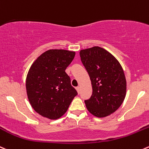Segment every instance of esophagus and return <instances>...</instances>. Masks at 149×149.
Returning a JSON list of instances; mask_svg holds the SVG:
<instances>
[{
	"mask_svg": "<svg viewBox=\"0 0 149 149\" xmlns=\"http://www.w3.org/2000/svg\"><path fill=\"white\" fill-rule=\"evenodd\" d=\"M76 90H77L78 93H79L80 92V86H77V87H76Z\"/></svg>",
	"mask_w": 149,
	"mask_h": 149,
	"instance_id": "obj_1",
	"label": "esophagus"
}]
</instances>
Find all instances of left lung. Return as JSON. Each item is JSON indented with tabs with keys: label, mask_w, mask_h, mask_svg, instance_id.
I'll list each match as a JSON object with an SVG mask.
<instances>
[{
	"label": "left lung",
	"mask_w": 149,
	"mask_h": 149,
	"mask_svg": "<svg viewBox=\"0 0 149 149\" xmlns=\"http://www.w3.org/2000/svg\"><path fill=\"white\" fill-rule=\"evenodd\" d=\"M79 54L92 86V96L84 100L86 108L97 117L113 113L126 95V79L120 63L99 47L81 50Z\"/></svg>",
	"instance_id": "obj_1"
}]
</instances>
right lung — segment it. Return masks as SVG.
<instances>
[{
	"mask_svg": "<svg viewBox=\"0 0 149 149\" xmlns=\"http://www.w3.org/2000/svg\"><path fill=\"white\" fill-rule=\"evenodd\" d=\"M75 52L50 49L33 63L26 79L27 97L33 109L50 119L61 117L78 95L65 73Z\"/></svg>",
	"mask_w": 149,
	"mask_h": 149,
	"instance_id": "obj_1",
	"label": "right lung"
}]
</instances>
